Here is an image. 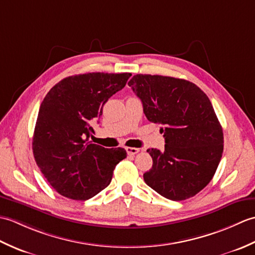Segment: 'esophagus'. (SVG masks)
<instances>
[{
  "instance_id": "esophagus-1",
  "label": "esophagus",
  "mask_w": 255,
  "mask_h": 255,
  "mask_svg": "<svg viewBox=\"0 0 255 255\" xmlns=\"http://www.w3.org/2000/svg\"><path fill=\"white\" fill-rule=\"evenodd\" d=\"M126 151H127V153L129 155H134V154H137L139 152V149L138 148H132V147H127Z\"/></svg>"
}]
</instances>
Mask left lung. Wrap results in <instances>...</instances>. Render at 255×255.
Listing matches in <instances>:
<instances>
[{"instance_id": "8db88e82", "label": "left lung", "mask_w": 255, "mask_h": 255, "mask_svg": "<svg viewBox=\"0 0 255 255\" xmlns=\"http://www.w3.org/2000/svg\"><path fill=\"white\" fill-rule=\"evenodd\" d=\"M128 85L165 139L163 151L147 150L153 164L143 174L145 184L171 200L195 196L211 181L224 151L223 128L208 96L189 81L163 75L136 74Z\"/></svg>"}]
</instances>
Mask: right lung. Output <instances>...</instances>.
Here are the masks:
<instances>
[{
	"instance_id": "obj_1",
	"label": "right lung",
	"mask_w": 255,
	"mask_h": 255,
	"mask_svg": "<svg viewBox=\"0 0 255 255\" xmlns=\"http://www.w3.org/2000/svg\"><path fill=\"white\" fill-rule=\"evenodd\" d=\"M131 73L92 72L61 80L42 101L32 137L35 161L46 180L64 197L86 200L110 185L124 148L89 141L91 125L103 106L124 89Z\"/></svg>"
}]
</instances>
